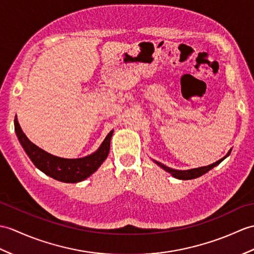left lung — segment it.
<instances>
[{
	"mask_svg": "<svg viewBox=\"0 0 254 254\" xmlns=\"http://www.w3.org/2000/svg\"><path fill=\"white\" fill-rule=\"evenodd\" d=\"M231 151H232V150H229L225 157L220 159L219 161H216V162H214V163L210 164V166L201 167V168H196V169H190V170H185V171L174 170V169H171V168H169V167H167V166H164V164H162V163H160V162H157V161H155V162L158 164V166H160L162 169L166 170L167 172L172 174V175L174 176V178H176V179H179V180H192V179L199 178V176L203 175L204 173L209 172V171H210L211 169H213L214 167L217 166V164H220V163L224 160V159H225L226 157L229 156V154H231Z\"/></svg>",
	"mask_w": 254,
	"mask_h": 254,
	"instance_id": "1",
	"label": "left lung"
}]
</instances>
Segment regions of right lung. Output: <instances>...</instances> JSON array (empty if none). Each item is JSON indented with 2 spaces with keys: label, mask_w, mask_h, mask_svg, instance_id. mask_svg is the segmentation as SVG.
<instances>
[{
  "label": "right lung",
  "mask_w": 254,
  "mask_h": 254,
  "mask_svg": "<svg viewBox=\"0 0 254 254\" xmlns=\"http://www.w3.org/2000/svg\"><path fill=\"white\" fill-rule=\"evenodd\" d=\"M14 123L17 137L34 166L46 175L64 183H78L84 181L95 172L108 157L110 139L114 133V131L109 132L102 145L94 154L78 159H64L53 156L31 143L22 132L16 118Z\"/></svg>",
  "instance_id": "1"
}]
</instances>
